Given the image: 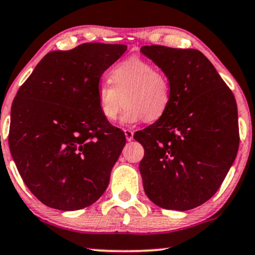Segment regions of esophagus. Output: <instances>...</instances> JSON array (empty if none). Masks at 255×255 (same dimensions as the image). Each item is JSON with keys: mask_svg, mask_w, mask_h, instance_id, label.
Returning <instances> with one entry per match:
<instances>
[{"mask_svg": "<svg viewBox=\"0 0 255 255\" xmlns=\"http://www.w3.org/2000/svg\"><path fill=\"white\" fill-rule=\"evenodd\" d=\"M125 135H126V138H127V141H131L133 140L134 131L130 129H125Z\"/></svg>", "mask_w": 255, "mask_h": 255, "instance_id": "esophagus-1", "label": "esophagus"}]
</instances>
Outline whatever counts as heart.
<instances>
[{
  "label": "heart",
  "instance_id": "b5f03b06",
  "mask_svg": "<svg viewBox=\"0 0 255 255\" xmlns=\"http://www.w3.org/2000/svg\"><path fill=\"white\" fill-rule=\"evenodd\" d=\"M109 82L96 89L99 111L107 121H115L120 114L124 99L125 124L140 121L155 122L166 114L172 90L165 73L154 68L149 61L137 56L126 59L113 67Z\"/></svg>",
  "mask_w": 255,
  "mask_h": 255
}]
</instances>
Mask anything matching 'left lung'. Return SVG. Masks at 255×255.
Masks as SVG:
<instances>
[{
  "label": "left lung",
  "instance_id": "1",
  "mask_svg": "<svg viewBox=\"0 0 255 255\" xmlns=\"http://www.w3.org/2000/svg\"><path fill=\"white\" fill-rule=\"evenodd\" d=\"M168 77L170 105L160 120L134 134L144 148L138 168L150 201L188 211L213 196L239 148L234 95L201 51L143 46Z\"/></svg>",
  "mask_w": 255,
  "mask_h": 255
}]
</instances>
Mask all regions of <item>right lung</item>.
Masks as SVG:
<instances>
[{
  "label": "right lung",
  "mask_w": 255,
  "mask_h": 255,
  "mask_svg": "<svg viewBox=\"0 0 255 255\" xmlns=\"http://www.w3.org/2000/svg\"><path fill=\"white\" fill-rule=\"evenodd\" d=\"M125 44L83 43L42 59L10 112L9 148L29 191L48 207L77 211L107 189L126 144L102 117L96 89Z\"/></svg>",
  "instance_id": "1"
}]
</instances>
